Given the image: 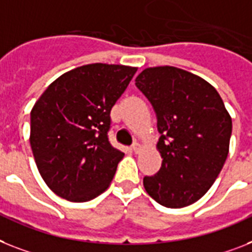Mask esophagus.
Masks as SVG:
<instances>
[{
    "mask_svg": "<svg viewBox=\"0 0 252 252\" xmlns=\"http://www.w3.org/2000/svg\"><path fill=\"white\" fill-rule=\"evenodd\" d=\"M131 151L134 152V153H139V152L141 151V147L139 143H135V144H132V147H131Z\"/></svg>",
    "mask_w": 252,
    "mask_h": 252,
    "instance_id": "1",
    "label": "esophagus"
}]
</instances>
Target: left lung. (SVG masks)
<instances>
[{"label":"left lung","instance_id":"left-lung-1","mask_svg":"<svg viewBox=\"0 0 252 252\" xmlns=\"http://www.w3.org/2000/svg\"><path fill=\"white\" fill-rule=\"evenodd\" d=\"M135 85L157 116L162 165L143 184L159 205L180 209L211 188L229 152L232 118L215 87L175 66L147 68Z\"/></svg>","mask_w":252,"mask_h":252}]
</instances>
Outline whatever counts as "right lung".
<instances>
[{"mask_svg": "<svg viewBox=\"0 0 252 252\" xmlns=\"http://www.w3.org/2000/svg\"><path fill=\"white\" fill-rule=\"evenodd\" d=\"M138 68L87 64L62 74L31 111V148L55 194L87 202L105 190L125 153L108 140L111 111Z\"/></svg>", "mask_w": 252, "mask_h": 252, "instance_id": "obj_1", "label": "right lung"}]
</instances>
